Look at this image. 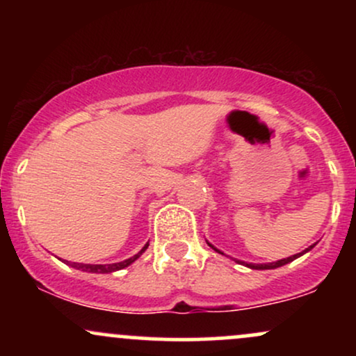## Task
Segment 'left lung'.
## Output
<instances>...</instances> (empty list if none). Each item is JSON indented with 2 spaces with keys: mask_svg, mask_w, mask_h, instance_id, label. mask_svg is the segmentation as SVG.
Wrapping results in <instances>:
<instances>
[{
  "mask_svg": "<svg viewBox=\"0 0 356 356\" xmlns=\"http://www.w3.org/2000/svg\"><path fill=\"white\" fill-rule=\"evenodd\" d=\"M207 243V246L209 248H212L214 249L216 252H219V254H224L222 251H220V249H218L216 246H212V244L209 243V241H206ZM316 246V244H313V246H309V248H306L305 251H301V252H298V254H293V256H289V257H284V259H280V261H275V263H264V264H256V263H244V261H239V259H234L236 263H239V264H243V266H246V268H249V269H276V268H281V266H284V264H288V263H291V261H295V259H298V257L300 256H303V254H306V252L308 251H312V249Z\"/></svg>",
  "mask_w": 356,
  "mask_h": 356,
  "instance_id": "1",
  "label": "left lung"
}]
</instances>
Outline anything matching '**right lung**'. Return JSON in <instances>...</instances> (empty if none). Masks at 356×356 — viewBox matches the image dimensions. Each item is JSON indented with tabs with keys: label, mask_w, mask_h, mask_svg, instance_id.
Segmentation results:
<instances>
[{
	"label": "right lung",
	"mask_w": 356,
	"mask_h": 356,
	"mask_svg": "<svg viewBox=\"0 0 356 356\" xmlns=\"http://www.w3.org/2000/svg\"><path fill=\"white\" fill-rule=\"evenodd\" d=\"M147 248H149V243H147L145 246L142 248L136 256L129 257V259H125V261H120V263H112V264H83V263H68V261H67V264H70L72 268L80 269V271H85V273H102V275H108V273L118 271V269H124L127 266H130V264H132L134 261H137L138 257L142 256V252H145Z\"/></svg>",
	"instance_id": "right-lung-1"
}]
</instances>
